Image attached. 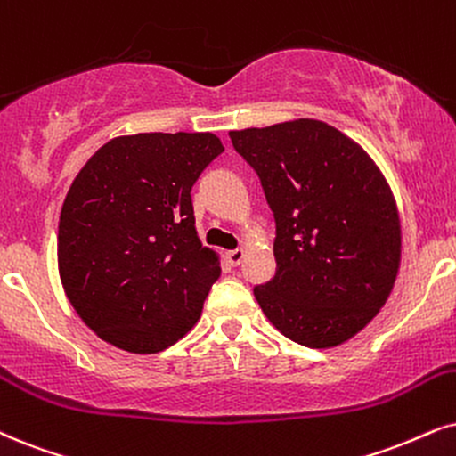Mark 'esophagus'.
Masks as SVG:
<instances>
[{"mask_svg": "<svg viewBox=\"0 0 456 456\" xmlns=\"http://www.w3.org/2000/svg\"><path fill=\"white\" fill-rule=\"evenodd\" d=\"M244 256H246L244 248H235V250L227 252V261H229V265H232V267H238V265L244 261Z\"/></svg>", "mask_w": 456, "mask_h": 456, "instance_id": "esophagus-1", "label": "esophagus"}]
</instances>
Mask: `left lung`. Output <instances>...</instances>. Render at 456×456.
<instances>
[{
  "label": "left lung",
  "mask_w": 456,
  "mask_h": 456,
  "mask_svg": "<svg viewBox=\"0 0 456 456\" xmlns=\"http://www.w3.org/2000/svg\"><path fill=\"white\" fill-rule=\"evenodd\" d=\"M275 218V275L255 286L284 337L314 349L349 341L387 301L400 269L394 193L364 149L318 119L229 132Z\"/></svg>",
  "instance_id": "8db88e82"
}]
</instances>
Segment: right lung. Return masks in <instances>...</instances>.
I'll use <instances>...</instances> for the list:
<instances>
[{"label": "right lung", "mask_w": 456, "mask_h": 456, "mask_svg": "<svg viewBox=\"0 0 456 456\" xmlns=\"http://www.w3.org/2000/svg\"><path fill=\"white\" fill-rule=\"evenodd\" d=\"M224 151L210 132H145L102 145L61 210L59 273L102 341L158 354L200 320L221 275L195 232L191 187Z\"/></svg>", "instance_id": "right-lung-1"}]
</instances>
